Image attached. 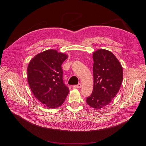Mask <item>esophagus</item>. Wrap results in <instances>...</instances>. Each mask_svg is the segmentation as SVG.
I'll use <instances>...</instances> for the list:
<instances>
[{
    "mask_svg": "<svg viewBox=\"0 0 146 146\" xmlns=\"http://www.w3.org/2000/svg\"><path fill=\"white\" fill-rule=\"evenodd\" d=\"M81 87V84H78V85H76V86H73V88H80Z\"/></svg>",
    "mask_w": 146,
    "mask_h": 146,
    "instance_id": "esophagus-1",
    "label": "esophagus"
}]
</instances>
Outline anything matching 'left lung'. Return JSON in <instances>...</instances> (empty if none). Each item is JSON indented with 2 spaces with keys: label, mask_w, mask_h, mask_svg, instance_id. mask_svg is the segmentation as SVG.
Here are the masks:
<instances>
[{
  "label": "left lung",
  "mask_w": 146,
  "mask_h": 146,
  "mask_svg": "<svg viewBox=\"0 0 146 146\" xmlns=\"http://www.w3.org/2000/svg\"><path fill=\"white\" fill-rule=\"evenodd\" d=\"M92 57L93 91L86 102L91 107L99 109L108 105L117 94L123 80V69L110 51L98 50L93 52Z\"/></svg>",
  "instance_id": "obj_1"
}]
</instances>
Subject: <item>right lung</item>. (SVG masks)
I'll list each match as a JSON object with an SVG mask.
<instances>
[{
    "instance_id": "add662e5",
    "label": "right lung",
    "mask_w": 146,
    "mask_h": 146,
    "mask_svg": "<svg viewBox=\"0 0 146 146\" xmlns=\"http://www.w3.org/2000/svg\"><path fill=\"white\" fill-rule=\"evenodd\" d=\"M68 55L50 49L34 56L28 66V82L36 98L50 109L59 107L69 90L63 82L62 63Z\"/></svg>"
}]
</instances>
